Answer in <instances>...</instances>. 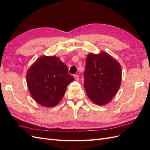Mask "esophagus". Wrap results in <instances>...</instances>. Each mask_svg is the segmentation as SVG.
<instances>
[{
  "label": "esophagus",
  "instance_id": "esophagus-1",
  "mask_svg": "<svg viewBox=\"0 0 150 150\" xmlns=\"http://www.w3.org/2000/svg\"><path fill=\"white\" fill-rule=\"evenodd\" d=\"M74 76V78H75V79H76V80H77V81L79 80V75H78V74H75Z\"/></svg>",
  "mask_w": 150,
  "mask_h": 150
}]
</instances>
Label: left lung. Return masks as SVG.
<instances>
[{
	"instance_id": "8db88e82",
	"label": "left lung",
	"mask_w": 150,
	"mask_h": 150,
	"mask_svg": "<svg viewBox=\"0 0 150 150\" xmlns=\"http://www.w3.org/2000/svg\"><path fill=\"white\" fill-rule=\"evenodd\" d=\"M84 86L88 96L98 105H104L114 97L121 84V68L105 52L89 54L86 61Z\"/></svg>"
}]
</instances>
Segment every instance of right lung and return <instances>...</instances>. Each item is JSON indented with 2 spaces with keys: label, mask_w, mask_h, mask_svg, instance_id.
<instances>
[{
  "label": "right lung",
  "mask_w": 150,
  "mask_h": 150,
  "mask_svg": "<svg viewBox=\"0 0 150 150\" xmlns=\"http://www.w3.org/2000/svg\"><path fill=\"white\" fill-rule=\"evenodd\" d=\"M74 81L67 66L56 56H41L27 73L32 96L40 105L53 107L64 96L67 85Z\"/></svg>",
  "instance_id": "add662e5"
}]
</instances>
